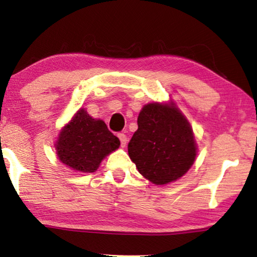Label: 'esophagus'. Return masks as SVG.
Wrapping results in <instances>:
<instances>
[{
	"label": "esophagus",
	"instance_id": "esophagus-1",
	"mask_svg": "<svg viewBox=\"0 0 257 257\" xmlns=\"http://www.w3.org/2000/svg\"><path fill=\"white\" fill-rule=\"evenodd\" d=\"M117 136H118V139H120L121 147H125V146H127V143H128V139H127V136H125L124 134H122V133L118 134Z\"/></svg>",
	"mask_w": 257,
	"mask_h": 257
}]
</instances>
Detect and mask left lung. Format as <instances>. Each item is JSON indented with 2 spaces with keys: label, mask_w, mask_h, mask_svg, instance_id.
Instances as JSON below:
<instances>
[{
  "label": "left lung",
  "mask_w": 257,
  "mask_h": 257,
  "mask_svg": "<svg viewBox=\"0 0 257 257\" xmlns=\"http://www.w3.org/2000/svg\"><path fill=\"white\" fill-rule=\"evenodd\" d=\"M139 129L128 143L130 160L141 175L164 185L185 175L197 155L193 132L173 104L149 103L137 118Z\"/></svg>",
  "instance_id": "obj_1"
}]
</instances>
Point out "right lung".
Here are the masks:
<instances>
[{"label": "right lung", "mask_w": 257, "mask_h": 257, "mask_svg": "<svg viewBox=\"0 0 257 257\" xmlns=\"http://www.w3.org/2000/svg\"><path fill=\"white\" fill-rule=\"evenodd\" d=\"M118 146L120 140L103 121L94 120L85 109H80L60 132L56 148L61 163L74 171L91 173Z\"/></svg>", "instance_id": "1"}]
</instances>
